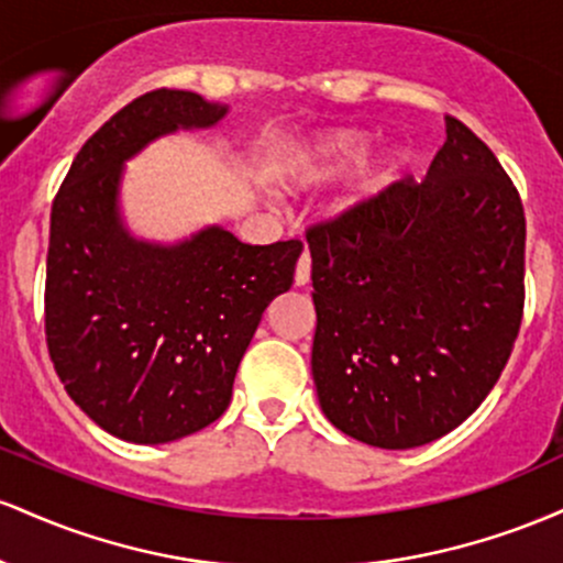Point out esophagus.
Instances as JSON below:
<instances>
[{"label": "esophagus", "instance_id": "1", "mask_svg": "<svg viewBox=\"0 0 563 563\" xmlns=\"http://www.w3.org/2000/svg\"><path fill=\"white\" fill-rule=\"evenodd\" d=\"M309 275H312V256H309V251H303L299 264H296V286H307L309 283Z\"/></svg>", "mask_w": 563, "mask_h": 563}]
</instances>
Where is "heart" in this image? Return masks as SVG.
Here are the masks:
<instances>
[{"label": "heart", "mask_w": 563, "mask_h": 563, "mask_svg": "<svg viewBox=\"0 0 563 563\" xmlns=\"http://www.w3.org/2000/svg\"><path fill=\"white\" fill-rule=\"evenodd\" d=\"M365 151L367 137L360 132H352V129H339V132L322 134L299 158V164L294 166V179L301 185L331 179L335 174L344 172L346 166H352L354 161L363 158ZM394 174H397V161H386L384 166L367 174L365 187L386 185Z\"/></svg>", "instance_id": "obj_1"}]
</instances>
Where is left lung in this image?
I'll list each match as a JSON object with an SVG mask.
<instances>
[{"label":"left lung","instance_id":"1","mask_svg":"<svg viewBox=\"0 0 563 563\" xmlns=\"http://www.w3.org/2000/svg\"><path fill=\"white\" fill-rule=\"evenodd\" d=\"M444 126L421 183L402 177L307 228L320 407L373 448H421L466 421L525 318L519 190L463 121Z\"/></svg>","mask_w":563,"mask_h":563}]
</instances>
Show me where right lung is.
Wrapping results in <instances>:
<instances>
[{
  "mask_svg": "<svg viewBox=\"0 0 563 563\" xmlns=\"http://www.w3.org/2000/svg\"><path fill=\"white\" fill-rule=\"evenodd\" d=\"M228 108L151 89L81 145L49 214L44 333L68 397L108 434L161 444L228 410L262 312L294 283L301 241L249 245L222 228L174 249L137 243L115 211L121 164Z\"/></svg>",
  "mask_w": 563,
  "mask_h": 563,
  "instance_id": "obj_1",
  "label": "right lung"
}]
</instances>
